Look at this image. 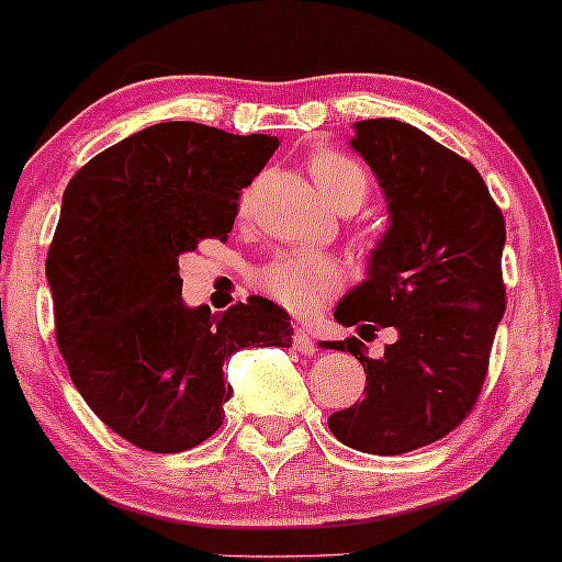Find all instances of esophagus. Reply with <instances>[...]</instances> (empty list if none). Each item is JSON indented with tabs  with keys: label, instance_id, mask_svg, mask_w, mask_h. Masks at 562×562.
<instances>
[{
	"label": "esophagus",
	"instance_id": "34e87169",
	"mask_svg": "<svg viewBox=\"0 0 562 562\" xmlns=\"http://www.w3.org/2000/svg\"><path fill=\"white\" fill-rule=\"evenodd\" d=\"M293 347L299 349L301 355H314V351H317V341H314V338L304 328H295V333H293Z\"/></svg>",
	"mask_w": 562,
	"mask_h": 562
}]
</instances>
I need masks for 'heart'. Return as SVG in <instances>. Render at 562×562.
<instances>
[{
    "instance_id": "b5f03b06",
    "label": "heart",
    "mask_w": 562,
    "mask_h": 562,
    "mask_svg": "<svg viewBox=\"0 0 562 562\" xmlns=\"http://www.w3.org/2000/svg\"><path fill=\"white\" fill-rule=\"evenodd\" d=\"M306 170L338 211H357L371 194V176L349 154L319 146L306 157ZM245 205V202H243ZM344 271L336 261L319 252H282L256 271V285L274 304L288 312L310 314L341 288Z\"/></svg>"
}]
</instances>
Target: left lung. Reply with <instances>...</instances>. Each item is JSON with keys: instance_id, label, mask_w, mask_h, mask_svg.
Masks as SVG:
<instances>
[{"instance_id": "8db88e82", "label": "left lung", "mask_w": 562, "mask_h": 562, "mask_svg": "<svg viewBox=\"0 0 562 562\" xmlns=\"http://www.w3.org/2000/svg\"><path fill=\"white\" fill-rule=\"evenodd\" d=\"M362 154L390 202L392 226L371 271L333 317L362 330L394 328L384 357L360 338L328 341L366 368V397L328 427L344 446L397 456L440 440L470 416L488 373L507 306L502 250L507 229L472 162L397 120L357 122Z\"/></svg>"}]
</instances>
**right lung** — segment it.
<instances>
[{"label": "right lung", "mask_w": 562, "mask_h": 562, "mask_svg": "<svg viewBox=\"0 0 562 562\" xmlns=\"http://www.w3.org/2000/svg\"><path fill=\"white\" fill-rule=\"evenodd\" d=\"M274 135L159 122L74 172L47 250L55 341L90 411L151 453H181L224 424V366L245 347H291L261 295L224 314L181 301L178 256L232 232Z\"/></svg>", "instance_id": "right-lung-1"}]
</instances>
